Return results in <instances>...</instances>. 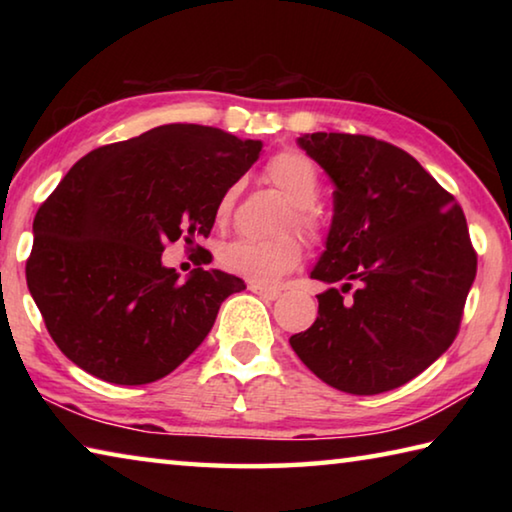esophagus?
<instances>
[{
  "label": "esophagus",
  "mask_w": 512,
  "mask_h": 512,
  "mask_svg": "<svg viewBox=\"0 0 512 512\" xmlns=\"http://www.w3.org/2000/svg\"><path fill=\"white\" fill-rule=\"evenodd\" d=\"M250 291L257 293V296L264 298V300H277V298H280V291L271 289V287H259V284H250Z\"/></svg>",
  "instance_id": "34e87169"
}]
</instances>
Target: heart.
Segmentation results:
<instances>
[{"label":"heart","mask_w":512,"mask_h":512,"mask_svg":"<svg viewBox=\"0 0 512 512\" xmlns=\"http://www.w3.org/2000/svg\"><path fill=\"white\" fill-rule=\"evenodd\" d=\"M264 176L289 198L293 205L289 225L314 235L316 223L309 207L320 196V173L307 155L298 151L277 153L268 160ZM239 187L232 185L221 194L214 207L216 223H225L235 207ZM302 257L300 241L291 235L275 239H235L219 248V264L223 271L244 277L253 284H273L284 273L293 271Z\"/></svg>","instance_id":"1"}]
</instances>
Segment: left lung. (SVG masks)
I'll return each mask as SVG.
<instances>
[{
    "label": "left lung",
    "instance_id": "left-lung-1",
    "mask_svg": "<svg viewBox=\"0 0 512 512\" xmlns=\"http://www.w3.org/2000/svg\"><path fill=\"white\" fill-rule=\"evenodd\" d=\"M298 146L336 189L325 250L309 273L327 289L316 296L314 325L289 343L336 391H393L456 339L476 275L465 214L413 155L393 144L307 133ZM352 283L358 289L343 303Z\"/></svg>",
    "mask_w": 512,
    "mask_h": 512
}]
</instances>
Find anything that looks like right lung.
Listing matches in <instances>:
<instances>
[{
  "label": "right lung",
  "mask_w": 512,
  "mask_h": 512,
  "mask_svg": "<svg viewBox=\"0 0 512 512\" xmlns=\"http://www.w3.org/2000/svg\"><path fill=\"white\" fill-rule=\"evenodd\" d=\"M259 140L167 124L101 146L67 171L33 219L27 284L69 361L110 384L167 377L192 354L221 302L246 284L216 268L185 282L164 246L210 235L214 207L257 162Z\"/></svg>",
  "instance_id": "right-lung-1"
}]
</instances>
